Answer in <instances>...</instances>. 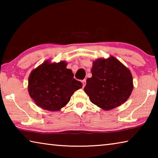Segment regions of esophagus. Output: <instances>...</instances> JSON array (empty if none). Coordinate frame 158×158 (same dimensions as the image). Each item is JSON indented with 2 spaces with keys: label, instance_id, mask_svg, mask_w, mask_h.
Returning <instances> with one entry per match:
<instances>
[{
  "label": "esophagus",
  "instance_id": "34e87169",
  "mask_svg": "<svg viewBox=\"0 0 158 158\" xmlns=\"http://www.w3.org/2000/svg\"><path fill=\"white\" fill-rule=\"evenodd\" d=\"M81 82H82V85H83V87H84L85 85V84H86V80H85V79H84Z\"/></svg>",
  "mask_w": 158,
  "mask_h": 158
}]
</instances>
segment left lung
<instances>
[{"label":"left lung","mask_w":158,"mask_h":158,"mask_svg":"<svg viewBox=\"0 0 158 158\" xmlns=\"http://www.w3.org/2000/svg\"><path fill=\"white\" fill-rule=\"evenodd\" d=\"M92 77L87 79L84 91L98 107L109 111L123 105L133 90L132 73L113 56L93 62Z\"/></svg>","instance_id":"obj_1"}]
</instances>
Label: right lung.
Instances as JSON below:
<instances>
[{"mask_svg":"<svg viewBox=\"0 0 158 158\" xmlns=\"http://www.w3.org/2000/svg\"><path fill=\"white\" fill-rule=\"evenodd\" d=\"M68 63L47 60L33 69L28 77V90L35 105L44 110L56 111L65 106L82 84L74 79Z\"/></svg>","mask_w":158,"mask_h":158,"instance_id":"right-lung-1","label":"right lung"}]
</instances>
